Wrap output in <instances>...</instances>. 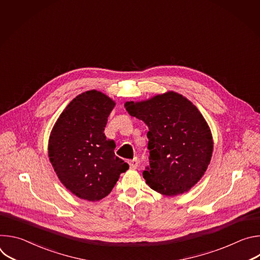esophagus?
<instances>
[{"label": "esophagus", "mask_w": 260, "mask_h": 260, "mask_svg": "<svg viewBox=\"0 0 260 260\" xmlns=\"http://www.w3.org/2000/svg\"><path fill=\"white\" fill-rule=\"evenodd\" d=\"M128 165H129V168H131V169H137V167H138V165H139L138 158L136 157V158H134V159L128 160Z\"/></svg>", "instance_id": "obj_1"}]
</instances>
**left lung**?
I'll use <instances>...</instances> for the list:
<instances>
[{
	"label": "left lung",
	"instance_id": "1",
	"mask_svg": "<svg viewBox=\"0 0 260 260\" xmlns=\"http://www.w3.org/2000/svg\"><path fill=\"white\" fill-rule=\"evenodd\" d=\"M124 107L149 127L150 165L143 177L150 188L173 197L194 186L213 152L211 131L198 108L174 91L144 102H126Z\"/></svg>",
	"mask_w": 260,
	"mask_h": 260
}]
</instances>
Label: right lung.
Wrapping results in <instances>:
<instances>
[{
    "label": "right lung",
    "mask_w": 260,
    "mask_h": 260,
    "mask_svg": "<svg viewBox=\"0 0 260 260\" xmlns=\"http://www.w3.org/2000/svg\"><path fill=\"white\" fill-rule=\"evenodd\" d=\"M114 106L100 91H85L67 106L52 128L49 159L66 188L82 200L104 199L128 170L114 153L115 142L104 134Z\"/></svg>",
    "instance_id": "add662e5"
}]
</instances>
